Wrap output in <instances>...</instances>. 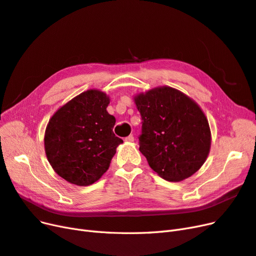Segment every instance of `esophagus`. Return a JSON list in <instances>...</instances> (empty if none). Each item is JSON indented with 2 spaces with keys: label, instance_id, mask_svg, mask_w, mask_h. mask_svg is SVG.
Returning <instances> with one entry per match:
<instances>
[{
  "label": "esophagus",
  "instance_id": "obj_1",
  "mask_svg": "<svg viewBox=\"0 0 256 256\" xmlns=\"http://www.w3.org/2000/svg\"><path fill=\"white\" fill-rule=\"evenodd\" d=\"M125 141H126V142H134V136L132 134H130V136H128L125 138Z\"/></svg>",
  "mask_w": 256,
  "mask_h": 256
}]
</instances>
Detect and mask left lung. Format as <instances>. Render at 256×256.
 Instances as JSON below:
<instances>
[{"label":"left lung","instance_id":"8db88e82","mask_svg":"<svg viewBox=\"0 0 256 256\" xmlns=\"http://www.w3.org/2000/svg\"><path fill=\"white\" fill-rule=\"evenodd\" d=\"M142 118L140 152L168 182H180L204 164L210 129L200 108L175 88L164 86L134 97Z\"/></svg>","mask_w":256,"mask_h":256}]
</instances>
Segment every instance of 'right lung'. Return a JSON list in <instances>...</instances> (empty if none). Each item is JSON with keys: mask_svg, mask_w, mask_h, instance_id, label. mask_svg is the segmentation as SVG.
<instances>
[{"mask_svg": "<svg viewBox=\"0 0 256 256\" xmlns=\"http://www.w3.org/2000/svg\"><path fill=\"white\" fill-rule=\"evenodd\" d=\"M109 97L97 90L82 92L54 114L46 129L48 161L62 178L78 186L97 182L122 140L113 132Z\"/></svg>", "mask_w": 256, "mask_h": 256, "instance_id": "1", "label": "right lung"}]
</instances>
